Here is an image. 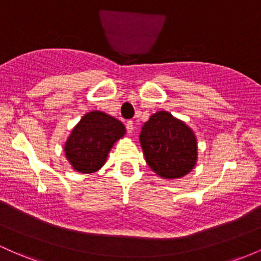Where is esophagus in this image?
Masks as SVG:
<instances>
[{
  "label": "esophagus",
  "instance_id": "obj_1",
  "mask_svg": "<svg viewBox=\"0 0 261 261\" xmlns=\"http://www.w3.org/2000/svg\"><path fill=\"white\" fill-rule=\"evenodd\" d=\"M126 128H127L128 134H133L135 130V126H134V121H127L126 122Z\"/></svg>",
  "mask_w": 261,
  "mask_h": 261
}]
</instances>
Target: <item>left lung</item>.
Wrapping results in <instances>:
<instances>
[{
    "mask_svg": "<svg viewBox=\"0 0 261 261\" xmlns=\"http://www.w3.org/2000/svg\"><path fill=\"white\" fill-rule=\"evenodd\" d=\"M140 144L147 165L162 178H182L196 166V135L167 111L150 116L140 133Z\"/></svg>",
    "mask_w": 261,
    "mask_h": 261,
    "instance_id": "8db88e82",
    "label": "left lung"
}]
</instances>
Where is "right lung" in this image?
Here are the masks:
<instances>
[{
  "instance_id": "obj_1",
  "label": "right lung",
  "mask_w": 261,
  "mask_h": 261,
  "mask_svg": "<svg viewBox=\"0 0 261 261\" xmlns=\"http://www.w3.org/2000/svg\"><path fill=\"white\" fill-rule=\"evenodd\" d=\"M125 134L124 124L115 117L90 111L71 130L64 145L65 157L78 172L94 173L104 166L111 147Z\"/></svg>"
}]
</instances>
